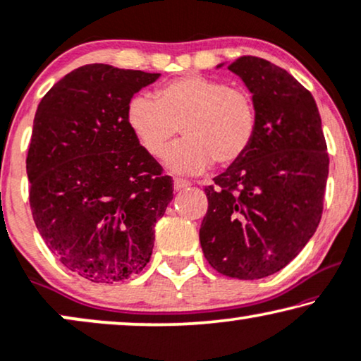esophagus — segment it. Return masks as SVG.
I'll return each mask as SVG.
<instances>
[{
  "mask_svg": "<svg viewBox=\"0 0 361 361\" xmlns=\"http://www.w3.org/2000/svg\"><path fill=\"white\" fill-rule=\"evenodd\" d=\"M191 183L188 180H183V178H175V180H173V186H175V190L176 191H181V190H185V188H188Z\"/></svg>",
  "mask_w": 361,
  "mask_h": 361,
  "instance_id": "1",
  "label": "esophagus"
}]
</instances>
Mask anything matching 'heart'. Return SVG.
Segmentation results:
<instances>
[{"label":"heart","mask_w":361,"mask_h":361,"mask_svg":"<svg viewBox=\"0 0 361 361\" xmlns=\"http://www.w3.org/2000/svg\"><path fill=\"white\" fill-rule=\"evenodd\" d=\"M153 100L135 95L127 105V123L143 150L161 158L178 135L185 140L168 152L166 166L195 175L211 163L221 168L241 161L257 133L252 94L204 75H183L157 89Z\"/></svg>","instance_id":"b5f03b06"}]
</instances>
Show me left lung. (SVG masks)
I'll use <instances>...</instances> for the list:
<instances>
[{
    "label": "left lung",
    "instance_id": "8db88e82",
    "mask_svg": "<svg viewBox=\"0 0 361 361\" xmlns=\"http://www.w3.org/2000/svg\"><path fill=\"white\" fill-rule=\"evenodd\" d=\"M228 69L256 100L257 133L246 157L204 188L200 243L219 274L254 281L286 267L314 236L329 153L315 100L289 72L254 56Z\"/></svg>",
    "mask_w": 361,
    "mask_h": 361
}]
</instances>
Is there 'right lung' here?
Listing matches in <instances>:
<instances>
[{
	"mask_svg": "<svg viewBox=\"0 0 361 361\" xmlns=\"http://www.w3.org/2000/svg\"><path fill=\"white\" fill-rule=\"evenodd\" d=\"M158 77L87 64L37 105L26 158L32 219L51 252L90 282L143 271L173 200L171 176L127 123L133 94Z\"/></svg>",
	"mask_w": 361,
	"mask_h": 361,
	"instance_id": "add662e5",
	"label": "right lung"
}]
</instances>
